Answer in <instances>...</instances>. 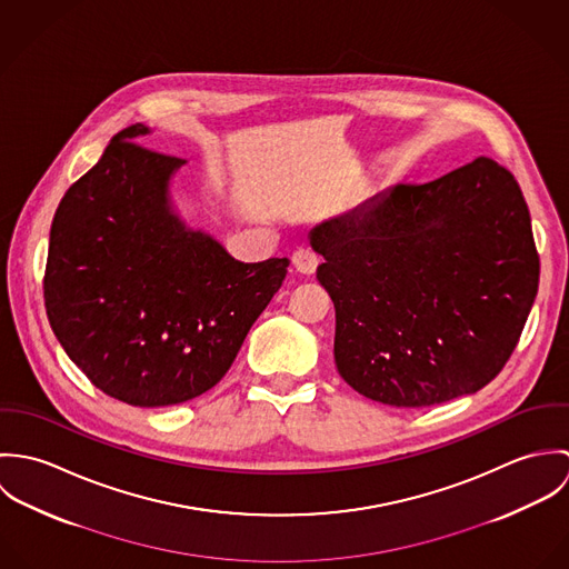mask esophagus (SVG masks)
<instances>
[{
  "instance_id": "34e87169",
  "label": "esophagus",
  "mask_w": 569,
  "mask_h": 569,
  "mask_svg": "<svg viewBox=\"0 0 569 569\" xmlns=\"http://www.w3.org/2000/svg\"><path fill=\"white\" fill-rule=\"evenodd\" d=\"M291 262H293L296 271H300V273H305V276H311V273L318 269V262H320V260H318V256H316L311 249L300 247V249L293 251Z\"/></svg>"
}]
</instances>
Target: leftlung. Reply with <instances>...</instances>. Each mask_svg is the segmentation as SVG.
Listing matches in <instances>:
<instances>
[{
  "label": "left lung",
  "instance_id": "1",
  "mask_svg": "<svg viewBox=\"0 0 569 569\" xmlns=\"http://www.w3.org/2000/svg\"><path fill=\"white\" fill-rule=\"evenodd\" d=\"M335 305V363L366 399L429 407L476 395L510 359L539 289L530 212L478 158L401 183L311 230Z\"/></svg>",
  "mask_w": 569,
  "mask_h": 569
}]
</instances>
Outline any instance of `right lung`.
<instances>
[{
  "label": "right lung",
  "mask_w": 569,
  "mask_h": 569,
  "mask_svg": "<svg viewBox=\"0 0 569 569\" xmlns=\"http://www.w3.org/2000/svg\"><path fill=\"white\" fill-rule=\"evenodd\" d=\"M116 133L70 186L52 230L43 298L68 357L107 397L177 406L214 388L282 287L289 258L234 260L170 210L183 163Z\"/></svg>",
  "instance_id": "right-lung-1"
}]
</instances>
